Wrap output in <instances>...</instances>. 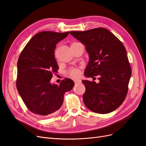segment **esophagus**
I'll return each mask as SVG.
<instances>
[{"instance_id":"34e87169","label":"esophagus","mask_w":146,"mask_h":146,"mask_svg":"<svg viewBox=\"0 0 146 146\" xmlns=\"http://www.w3.org/2000/svg\"><path fill=\"white\" fill-rule=\"evenodd\" d=\"M74 82L75 84H81L82 82L81 80L79 79H74Z\"/></svg>"}]
</instances>
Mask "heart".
<instances>
[{"label": "heart", "mask_w": 146, "mask_h": 146, "mask_svg": "<svg viewBox=\"0 0 146 146\" xmlns=\"http://www.w3.org/2000/svg\"><path fill=\"white\" fill-rule=\"evenodd\" d=\"M67 73L70 75V76L75 78V77H77L79 76L80 72H79V70L78 68L72 67L68 70Z\"/></svg>", "instance_id": "b5f03b06"}]
</instances>
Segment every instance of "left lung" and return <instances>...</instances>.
<instances>
[{
    "label": "left lung",
    "mask_w": 146,
    "mask_h": 146,
    "mask_svg": "<svg viewBox=\"0 0 146 146\" xmlns=\"http://www.w3.org/2000/svg\"><path fill=\"white\" fill-rule=\"evenodd\" d=\"M70 33L85 45L89 54L84 75L98 76V84L83 80L86 87L83 101L93 112L106 114L118 108L125 100L131 69L123 43L108 30L97 28Z\"/></svg>",
    "instance_id": "8db88e82"
}]
</instances>
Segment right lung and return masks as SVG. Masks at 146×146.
Returning a JSON list of instances; mask_svg holds the SVG:
<instances>
[{"instance_id": "obj_1", "label": "right lung", "mask_w": 146, "mask_h": 146, "mask_svg": "<svg viewBox=\"0 0 146 146\" xmlns=\"http://www.w3.org/2000/svg\"><path fill=\"white\" fill-rule=\"evenodd\" d=\"M68 33H38L28 42L18 59L17 91L29 110L39 117L57 113L63 104L64 94L74 86V82L68 78L59 85L50 82L59 69L54 58L56 45Z\"/></svg>"}]
</instances>
